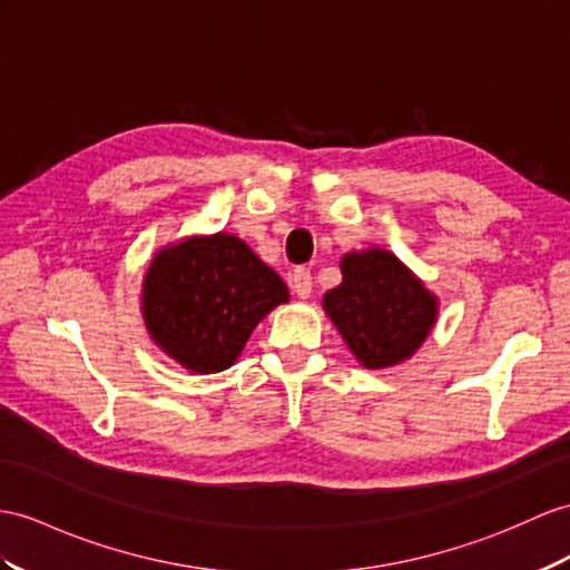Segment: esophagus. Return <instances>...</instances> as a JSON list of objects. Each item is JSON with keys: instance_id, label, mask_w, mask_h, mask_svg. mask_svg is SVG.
I'll return each instance as SVG.
<instances>
[{"instance_id": "34e87169", "label": "esophagus", "mask_w": 570, "mask_h": 570, "mask_svg": "<svg viewBox=\"0 0 570 570\" xmlns=\"http://www.w3.org/2000/svg\"><path fill=\"white\" fill-rule=\"evenodd\" d=\"M289 287L299 299H307L312 295V273L309 268H295L289 273Z\"/></svg>"}]
</instances>
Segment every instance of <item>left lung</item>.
<instances>
[{
    "mask_svg": "<svg viewBox=\"0 0 570 570\" xmlns=\"http://www.w3.org/2000/svg\"><path fill=\"white\" fill-rule=\"evenodd\" d=\"M343 281L324 295V312L367 370L401 365L433 331L440 299L404 261L380 246L341 258Z\"/></svg>",
    "mask_w": 570,
    "mask_h": 570,
    "instance_id": "obj_1",
    "label": "left lung"
}]
</instances>
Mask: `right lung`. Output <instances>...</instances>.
I'll return each mask as SVG.
<instances>
[{
    "label": "right lung",
    "mask_w": 570,
    "mask_h": 570,
    "mask_svg": "<svg viewBox=\"0 0 570 570\" xmlns=\"http://www.w3.org/2000/svg\"><path fill=\"white\" fill-rule=\"evenodd\" d=\"M289 289L246 242L227 232L193 234L161 246L142 277L140 309L149 338L180 367H232L254 328Z\"/></svg>",
    "instance_id": "right-lung-1"
}]
</instances>
